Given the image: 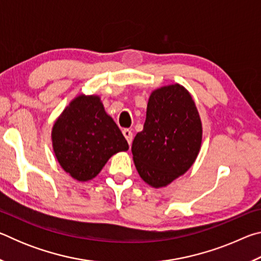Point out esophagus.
Returning a JSON list of instances; mask_svg holds the SVG:
<instances>
[{"label": "esophagus", "instance_id": "esophagus-1", "mask_svg": "<svg viewBox=\"0 0 261 261\" xmlns=\"http://www.w3.org/2000/svg\"><path fill=\"white\" fill-rule=\"evenodd\" d=\"M123 135H124V137L126 138L129 145H131L132 139H134V134H132V131L129 130V129H124V130H123Z\"/></svg>", "mask_w": 261, "mask_h": 261}]
</instances>
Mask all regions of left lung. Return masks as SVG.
I'll list each match as a JSON object with an SVG mask.
<instances>
[{
	"label": "left lung",
	"instance_id": "left-lung-1",
	"mask_svg": "<svg viewBox=\"0 0 261 261\" xmlns=\"http://www.w3.org/2000/svg\"><path fill=\"white\" fill-rule=\"evenodd\" d=\"M201 123L183 86H165L149 96L144 129L136 135L132 154L137 170L154 188L183 175L199 153Z\"/></svg>",
	"mask_w": 261,
	"mask_h": 261
}]
</instances>
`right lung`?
I'll return each instance as SVG.
<instances>
[{
    "mask_svg": "<svg viewBox=\"0 0 261 261\" xmlns=\"http://www.w3.org/2000/svg\"><path fill=\"white\" fill-rule=\"evenodd\" d=\"M51 137L60 165L78 180L95 177L113 154L129 149L121 130L94 95L74 99L56 121Z\"/></svg>",
    "mask_w": 261,
    "mask_h": 261,
    "instance_id": "right-lung-1",
    "label": "right lung"
}]
</instances>
